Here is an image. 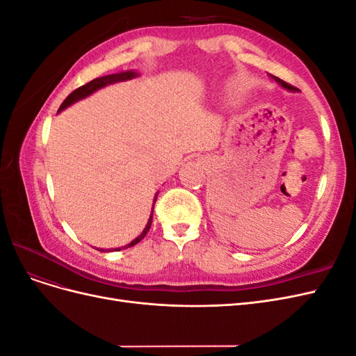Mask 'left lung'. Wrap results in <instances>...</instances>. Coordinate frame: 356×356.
<instances>
[{
  "label": "left lung",
  "instance_id": "left-lung-1",
  "mask_svg": "<svg viewBox=\"0 0 356 356\" xmlns=\"http://www.w3.org/2000/svg\"><path fill=\"white\" fill-rule=\"evenodd\" d=\"M268 77H270L275 83H277L279 86H281V88H284V89H286L288 92H298V89L297 88H294V86H291V84H288V83H285L284 80H281V79H277V77H275V75H272V74H268Z\"/></svg>",
  "mask_w": 356,
  "mask_h": 356
}]
</instances>
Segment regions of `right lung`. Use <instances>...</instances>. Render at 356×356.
I'll use <instances>...</instances> for the list:
<instances>
[{"instance_id": "right-lung-1", "label": "right lung", "mask_w": 356, "mask_h": 356, "mask_svg": "<svg viewBox=\"0 0 356 356\" xmlns=\"http://www.w3.org/2000/svg\"><path fill=\"white\" fill-rule=\"evenodd\" d=\"M138 75H139V72H138V71H135V70H129V71H122V72H117V74H110V75H104V77L95 79V80L89 81L88 84L81 86V88L75 89L72 93H70V95H68V98L62 102V105H60V108H59V111H58V113H60V111H63L65 108H68L70 105H72V104H75V102H79V101H81V99H84V98H88V96H90V95H92V93H95L96 90H99V89L105 88V86L114 84V83H120V81H126V80H132V79H136ZM157 195H159V191H157L156 195H154V202H156V199H157ZM154 202H153V208H154ZM153 208H152V213H149V218H148V221H147V225L144 227L143 233L139 234L138 238H135L131 243H127V245L120 246V248H114V250H102V248H96V250L101 251V252L122 251V250H126V248H131V246L136 245L139 241H143V239H144V236L148 233L149 227H152V221H153Z\"/></svg>"}]
</instances>
